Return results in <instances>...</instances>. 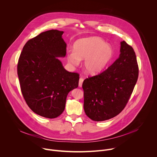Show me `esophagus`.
Masks as SVG:
<instances>
[{
    "label": "esophagus",
    "mask_w": 157,
    "mask_h": 157,
    "mask_svg": "<svg viewBox=\"0 0 157 157\" xmlns=\"http://www.w3.org/2000/svg\"><path fill=\"white\" fill-rule=\"evenodd\" d=\"M83 81H84V79H83L82 78H80V79H79V87H82Z\"/></svg>",
    "instance_id": "esophagus-1"
}]
</instances>
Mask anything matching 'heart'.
Instances as JSON below:
<instances>
[{"instance_id": "obj_1", "label": "heart", "mask_w": 157, "mask_h": 157, "mask_svg": "<svg viewBox=\"0 0 157 157\" xmlns=\"http://www.w3.org/2000/svg\"><path fill=\"white\" fill-rule=\"evenodd\" d=\"M74 51L67 55L68 62L78 66L84 60V70L89 75L102 72L113 59L114 51L109 44L97 36L87 37L77 40L73 45Z\"/></svg>"}]
</instances>
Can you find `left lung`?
<instances>
[{
  "mask_svg": "<svg viewBox=\"0 0 157 157\" xmlns=\"http://www.w3.org/2000/svg\"><path fill=\"white\" fill-rule=\"evenodd\" d=\"M139 76L135 52L121 42L119 58L102 73L82 83L84 109L94 121H104L117 116L125 107Z\"/></svg>",
  "mask_w": 157,
  "mask_h": 157,
  "instance_id": "obj_1",
  "label": "left lung"
}]
</instances>
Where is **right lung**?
Wrapping results in <instances>:
<instances>
[{"instance_id": "add662e5", "label": "right lung", "mask_w": 157, "mask_h": 157, "mask_svg": "<svg viewBox=\"0 0 157 157\" xmlns=\"http://www.w3.org/2000/svg\"><path fill=\"white\" fill-rule=\"evenodd\" d=\"M63 31L51 30L29 40L20 54L17 74L23 96L31 110L54 119L64 110L66 98L78 87L79 75L66 71L58 58H64Z\"/></svg>"}]
</instances>
